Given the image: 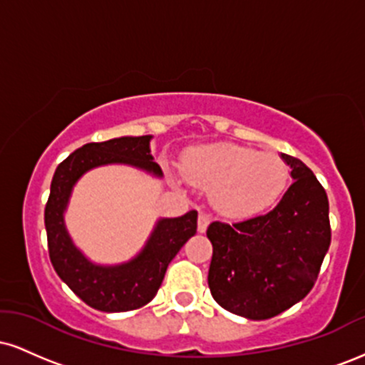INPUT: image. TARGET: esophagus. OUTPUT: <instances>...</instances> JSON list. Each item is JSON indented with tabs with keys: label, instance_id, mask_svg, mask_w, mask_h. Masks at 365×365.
Wrapping results in <instances>:
<instances>
[{
	"label": "esophagus",
	"instance_id": "34e87169",
	"mask_svg": "<svg viewBox=\"0 0 365 365\" xmlns=\"http://www.w3.org/2000/svg\"><path fill=\"white\" fill-rule=\"evenodd\" d=\"M209 223H211V217L204 215V212H200L199 220H197V230H199V233H206Z\"/></svg>",
	"mask_w": 365,
	"mask_h": 365
}]
</instances>
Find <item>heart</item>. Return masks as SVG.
<instances>
[{"label": "heart", "mask_w": 365, "mask_h": 365, "mask_svg": "<svg viewBox=\"0 0 365 365\" xmlns=\"http://www.w3.org/2000/svg\"><path fill=\"white\" fill-rule=\"evenodd\" d=\"M182 173L192 185L211 190L212 206L232 220L269 211L290 182V168L278 154L228 142L188 149L182 156Z\"/></svg>", "instance_id": "obj_1"}]
</instances>
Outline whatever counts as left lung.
<instances>
[{
    "mask_svg": "<svg viewBox=\"0 0 365 365\" xmlns=\"http://www.w3.org/2000/svg\"><path fill=\"white\" fill-rule=\"evenodd\" d=\"M293 183L267 215L209 225L207 283L226 311L252 321L278 316L312 290L329 249L324 188L300 159L282 154Z\"/></svg>",
    "mask_w": 365,
    "mask_h": 365,
    "instance_id": "1",
    "label": "left lung"
}]
</instances>
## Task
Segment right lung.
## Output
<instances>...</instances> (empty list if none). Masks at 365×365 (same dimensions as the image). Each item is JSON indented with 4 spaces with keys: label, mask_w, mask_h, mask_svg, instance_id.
<instances>
[{
    "label": "right lung",
    "mask_w": 365,
    "mask_h": 365,
    "mask_svg": "<svg viewBox=\"0 0 365 365\" xmlns=\"http://www.w3.org/2000/svg\"><path fill=\"white\" fill-rule=\"evenodd\" d=\"M150 140L153 135L91 142L70 154L54 171L44 211L49 257L70 290L98 311L127 312L149 304L161 287L168 264L197 232V211L178 217H159L139 254L120 264L91 261L70 237L65 212L73 187L87 171L127 165L163 178V171L150 154Z\"/></svg>",
    "instance_id": "1"
}]
</instances>
